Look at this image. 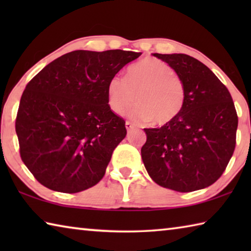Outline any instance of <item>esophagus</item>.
<instances>
[{
	"label": "esophagus",
	"mask_w": 251,
	"mask_h": 251,
	"mask_svg": "<svg viewBox=\"0 0 251 251\" xmlns=\"http://www.w3.org/2000/svg\"><path fill=\"white\" fill-rule=\"evenodd\" d=\"M125 127H126V129L127 130H131V129H134V124H133V123H130V122H126L125 123Z\"/></svg>",
	"instance_id": "34e87169"
}]
</instances>
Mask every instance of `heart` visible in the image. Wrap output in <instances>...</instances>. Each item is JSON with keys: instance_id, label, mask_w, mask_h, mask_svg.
Wrapping results in <instances>:
<instances>
[{"instance_id": "1", "label": "heart", "mask_w": 251, "mask_h": 251, "mask_svg": "<svg viewBox=\"0 0 251 251\" xmlns=\"http://www.w3.org/2000/svg\"><path fill=\"white\" fill-rule=\"evenodd\" d=\"M185 86L171 66L160 59L145 57L127 67L124 78L110 77L106 85L107 104L123 115L136 101L128 116L136 122L154 121L166 125L179 115L185 105Z\"/></svg>"}]
</instances>
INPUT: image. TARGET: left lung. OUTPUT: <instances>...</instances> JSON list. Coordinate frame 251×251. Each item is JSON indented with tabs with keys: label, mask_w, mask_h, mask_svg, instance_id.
Returning <instances> with one entry per match:
<instances>
[{
	"label": "left lung",
	"mask_w": 251,
	"mask_h": 251,
	"mask_svg": "<svg viewBox=\"0 0 251 251\" xmlns=\"http://www.w3.org/2000/svg\"><path fill=\"white\" fill-rule=\"evenodd\" d=\"M175 71L185 86V105L175 120L144 128L142 159L165 188L189 193L222 176L235 151L238 117L231 95L208 67L186 54H152Z\"/></svg>",
	"instance_id": "left-lung-1"
}]
</instances>
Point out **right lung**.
I'll list each match as a JSON object with an SVG mask.
<instances>
[{
  "mask_svg": "<svg viewBox=\"0 0 251 251\" xmlns=\"http://www.w3.org/2000/svg\"><path fill=\"white\" fill-rule=\"evenodd\" d=\"M142 53L73 50L34 76L21 97L15 130L25 166L48 188L79 193L104 177L125 122L107 104L106 85Z\"/></svg>",
  "mask_w": 251,
  "mask_h": 251,
  "instance_id": "1",
  "label": "right lung"
}]
</instances>
